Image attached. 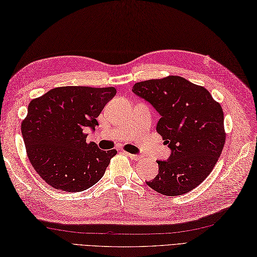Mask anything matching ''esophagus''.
I'll return each mask as SVG.
<instances>
[{"label":"esophagus","instance_id":"esophagus-1","mask_svg":"<svg viewBox=\"0 0 257 257\" xmlns=\"http://www.w3.org/2000/svg\"><path fill=\"white\" fill-rule=\"evenodd\" d=\"M125 154H126V155H127L130 158L134 159V161H141V159H142V157H141V156H139V155H134V154L126 153V152H125Z\"/></svg>","mask_w":257,"mask_h":257}]
</instances>
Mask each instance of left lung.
<instances>
[{"label": "left lung", "instance_id": "1", "mask_svg": "<svg viewBox=\"0 0 257 257\" xmlns=\"http://www.w3.org/2000/svg\"><path fill=\"white\" fill-rule=\"evenodd\" d=\"M132 91L159 113L156 131L172 151L167 161H157L159 173L146 184L165 196L189 192L212 172L225 144L220 103L179 76L138 82Z\"/></svg>", "mask_w": 257, "mask_h": 257}]
</instances>
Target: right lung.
Wrapping results in <instances>:
<instances>
[{"label": "right lung", "mask_w": 257, "mask_h": 257, "mask_svg": "<svg viewBox=\"0 0 257 257\" xmlns=\"http://www.w3.org/2000/svg\"><path fill=\"white\" fill-rule=\"evenodd\" d=\"M116 90L58 87L30 102L22 122L28 159L46 184L66 192L83 191L104 175L115 150L102 151L88 143L105 104Z\"/></svg>", "instance_id": "1"}]
</instances>
